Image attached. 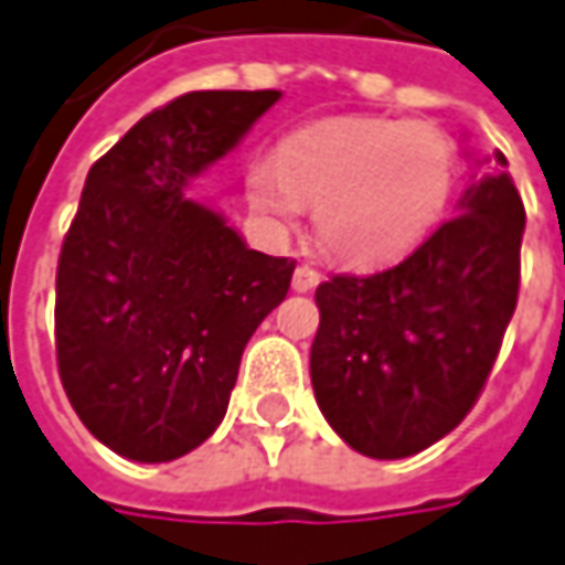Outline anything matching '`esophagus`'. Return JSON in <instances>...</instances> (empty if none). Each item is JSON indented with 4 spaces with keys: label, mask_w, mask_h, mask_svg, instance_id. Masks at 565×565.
I'll return each instance as SVG.
<instances>
[{
    "label": "esophagus",
    "mask_w": 565,
    "mask_h": 565,
    "mask_svg": "<svg viewBox=\"0 0 565 565\" xmlns=\"http://www.w3.org/2000/svg\"><path fill=\"white\" fill-rule=\"evenodd\" d=\"M319 281H322V275H319L316 268H309V265H300V268L294 271V290H297V294H307V290H312Z\"/></svg>",
    "instance_id": "esophagus-1"
}]
</instances>
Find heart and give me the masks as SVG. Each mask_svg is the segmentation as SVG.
Segmentation results:
<instances>
[{
	"label": "heart",
	"mask_w": 565,
	"mask_h": 565,
	"mask_svg": "<svg viewBox=\"0 0 565 565\" xmlns=\"http://www.w3.org/2000/svg\"><path fill=\"white\" fill-rule=\"evenodd\" d=\"M458 160L429 122L354 116L284 141L278 163L249 170V202L278 231L312 209L319 243L341 265L382 268L411 256L452 202Z\"/></svg>",
	"instance_id": "heart-1"
}]
</instances>
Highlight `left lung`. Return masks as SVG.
<instances>
[{"instance_id": "obj_1", "label": "left lung", "mask_w": 565, "mask_h": 565, "mask_svg": "<svg viewBox=\"0 0 565 565\" xmlns=\"http://www.w3.org/2000/svg\"><path fill=\"white\" fill-rule=\"evenodd\" d=\"M497 170L398 265L316 287L312 392L360 455L407 458L452 433L497 363L519 300L525 205Z\"/></svg>"}]
</instances>
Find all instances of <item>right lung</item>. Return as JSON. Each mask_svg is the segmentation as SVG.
<instances>
[{
    "label": "right lung",
    "instance_id": "obj_1",
    "mask_svg": "<svg viewBox=\"0 0 565 565\" xmlns=\"http://www.w3.org/2000/svg\"><path fill=\"white\" fill-rule=\"evenodd\" d=\"M281 90H192L90 167L56 268V363L75 414L132 461H173L224 420L239 356L294 262L256 253L183 189Z\"/></svg>",
    "mask_w": 565,
    "mask_h": 565
}]
</instances>
